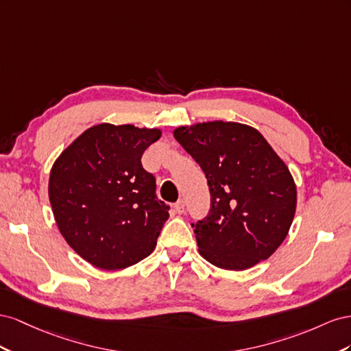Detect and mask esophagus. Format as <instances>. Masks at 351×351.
I'll return each instance as SVG.
<instances>
[{
  "instance_id": "obj_1",
  "label": "esophagus",
  "mask_w": 351,
  "mask_h": 351,
  "mask_svg": "<svg viewBox=\"0 0 351 351\" xmlns=\"http://www.w3.org/2000/svg\"><path fill=\"white\" fill-rule=\"evenodd\" d=\"M173 207H175V212H176V213H179V215L184 213V212H185V202H184V198L178 199V202L175 203Z\"/></svg>"
}]
</instances>
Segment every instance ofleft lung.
Masks as SVG:
<instances>
[{"label":"left lung","mask_w":351,"mask_h":351,"mask_svg":"<svg viewBox=\"0 0 351 351\" xmlns=\"http://www.w3.org/2000/svg\"><path fill=\"white\" fill-rule=\"evenodd\" d=\"M173 135L207 178L210 210L191 223L199 254L229 270L269 258L295 215L297 188L285 163L243 123L216 120L181 126Z\"/></svg>","instance_id":"8db88e82"}]
</instances>
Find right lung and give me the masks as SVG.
Instances as JSON below:
<instances>
[{
	"label": "right lung",
	"mask_w": 351,
	"mask_h": 351,
	"mask_svg": "<svg viewBox=\"0 0 351 351\" xmlns=\"http://www.w3.org/2000/svg\"><path fill=\"white\" fill-rule=\"evenodd\" d=\"M160 129L101 123L86 129L60 154L48 195L67 244L104 270L132 266L153 253L169 206L143 167Z\"/></svg>",
	"instance_id": "right-lung-1"
}]
</instances>
